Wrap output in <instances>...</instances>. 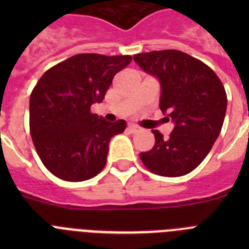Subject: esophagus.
Masks as SVG:
<instances>
[{"mask_svg":"<svg viewBox=\"0 0 249 249\" xmlns=\"http://www.w3.org/2000/svg\"><path fill=\"white\" fill-rule=\"evenodd\" d=\"M128 129H129V131H131V132H140L142 128H141L140 126H137V124H133V123H129V124H128Z\"/></svg>","mask_w":249,"mask_h":249,"instance_id":"34e87169","label":"esophagus"}]
</instances>
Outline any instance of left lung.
Returning a JSON list of instances; mask_svg holds the SVG:
<instances>
[{"instance_id":"left-lung-1","label":"left lung","mask_w":249,"mask_h":249,"mask_svg":"<svg viewBox=\"0 0 249 249\" xmlns=\"http://www.w3.org/2000/svg\"><path fill=\"white\" fill-rule=\"evenodd\" d=\"M136 63L160 83V108L175 122L168 138L153 129L151 151L140 153L148 171L163 177L192 172L210 153L223 126L227 94L223 83L199 59L177 50L133 56Z\"/></svg>"}]
</instances>
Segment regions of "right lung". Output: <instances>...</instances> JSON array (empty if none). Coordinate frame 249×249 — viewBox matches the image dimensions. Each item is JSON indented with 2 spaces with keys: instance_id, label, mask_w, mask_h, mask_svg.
<instances>
[{
  "instance_id": "1",
  "label": "right lung",
  "mask_w": 249,
  "mask_h": 249,
  "mask_svg": "<svg viewBox=\"0 0 249 249\" xmlns=\"http://www.w3.org/2000/svg\"><path fill=\"white\" fill-rule=\"evenodd\" d=\"M131 56L80 53L43 73L30 97V132L46 168L63 181L81 182L105 168L108 144L126 121L107 122L91 112Z\"/></svg>"
}]
</instances>
